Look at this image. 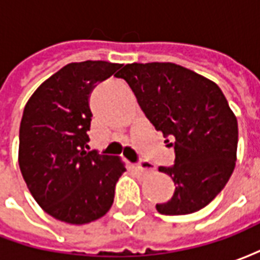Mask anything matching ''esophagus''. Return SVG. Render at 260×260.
<instances>
[{
  "label": "esophagus",
  "mask_w": 260,
  "mask_h": 260,
  "mask_svg": "<svg viewBox=\"0 0 260 260\" xmlns=\"http://www.w3.org/2000/svg\"><path fill=\"white\" fill-rule=\"evenodd\" d=\"M135 167L141 171H153L154 170V166L152 163H149L146 160H141L139 163L135 164Z\"/></svg>",
  "instance_id": "esophagus-1"
}]
</instances>
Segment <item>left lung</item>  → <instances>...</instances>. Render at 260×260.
I'll use <instances>...</instances> for the list:
<instances>
[{
    "label": "left lung",
    "mask_w": 260,
    "mask_h": 260,
    "mask_svg": "<svg viewBox=\"0 0 260 260\" xmlns=\"http://www.w3.org/2000/svg\"><path fill=\"white\" fill-rule=\"evenodd\" d=\"M117 78L136 96L146 118L174 147L173 198L157 203L161 214L181 216L207 206L221 192L237 160L238 124L214 82L171 62L125 65Z\"/></svg>",
    "instance_id": "8db88e82"
}]
</instances>
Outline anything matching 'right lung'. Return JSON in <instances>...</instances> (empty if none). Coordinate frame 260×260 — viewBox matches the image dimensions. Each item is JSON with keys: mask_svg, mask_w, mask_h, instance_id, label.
Segmentation results:
<instances>
[{"mask_svg": "<svg viewBox=\"0 0 260 260\" xmlns=\"http://www.w3.org/2000/svg\"><path fill=\"white\" fill-rule=\"evenodd\" d=\"M119 68L106 61L65 65L26 103L19 128L20 171L37 203L57 220L90 223L113 205L125 167L119 158L87 152L89 97Z\"/></svg>", "mask_w": 260, "mask_h": 260, "instance_id": "right-lung-1", "label": "right lung"}]
</instances>
